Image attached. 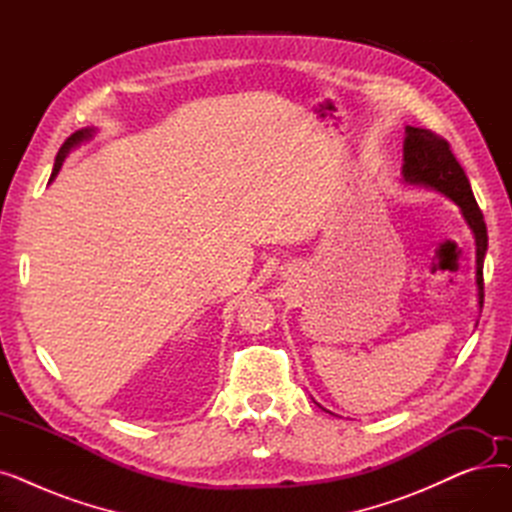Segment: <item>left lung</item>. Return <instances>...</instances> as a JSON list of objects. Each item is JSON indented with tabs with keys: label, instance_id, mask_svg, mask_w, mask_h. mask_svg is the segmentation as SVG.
<instances>
[{
	"label": "left lung",
	"instance_id": "obj_1",
	"mask_svg": "<svg viewBox=\"0 0 512 512\" xmlns=\"http://www.w3.org/2000/svg\"><path fill=\"white\" fill-rule=\"evenodd\" d=\"M402 182L423 186L450 199L461 209L467 226L475 238V282H477V303L483 307V259L488 251V230L483 222V213L473 197L469 178L459 161L452 155L450 145L425 128L407 126L405 145H402ZM324 409V407H321ZM326 411V409H324ZM330 413V411H328Z\"/></svg>",
	"mask_w": 512,
	"mask_h": 512
}]
</instances>
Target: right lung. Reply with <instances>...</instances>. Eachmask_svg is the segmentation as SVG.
I'll return each instance as SVG.
<instances>
[{
  "instance_id": "right-lung-1",
  "label": "right lung",
  "mask_w": 512,
  "mask_h": 512,
  "mask_svg": "<svg viewBox=\"0 0 512 512\" xmlns=\"http://www.w3.org/2000/svg\"><path fill=\"white\" fill-rule=\"evenodd\" d=\"M95 132H97V128H83V130H76V132L72 134V137L66 139V143L60 147V151H58V155H56V164H53V172H51L49 182L58 176V172H60V168H62V164H64V159L68 157V153L74 151L78 145H83V143L91 141V139L95 137Z\"/></svg>"
}]
</instances>
